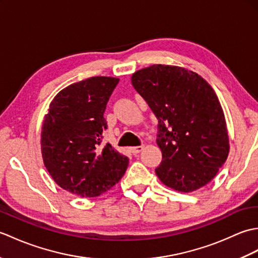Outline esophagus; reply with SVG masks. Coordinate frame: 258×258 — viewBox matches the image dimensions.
Returning <instances> with one entry per match:
<instances>
[{
    "label": "esophagus",
    "mask_w": 258,
    "mask_h": 258,
    "mask_svg": "<svg viewBox=\"0 0 258 258\" xmlns=\"http://www.w3.org/2000/svg\"><path fill=\"white\" fill-rule=\"evenodd\" d=\"M143 147L144 146H133V147H131L130 149V151H131V153H132V154H134V155H136V154H139L140 152H142L143 151Z\"/></svg>",
    "instance_id": "34e87169"
}]
</instances>
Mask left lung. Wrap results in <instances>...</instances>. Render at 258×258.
Here are the masks:
<instances>
[{"instance_id": "obj_1", "label": "left lung", "mask_w": 258, "mask_h": 258, "mask_svg": "<svg viewBox=\"0 0 258 258\" xmlns=\"http://www.w3.org/2000/svg\"><path fill=\"white\" fill-rule=\"evenodd\" d=\"M132 84L158 120V178L184 193L210 183L229 152L225 116L212 86L193 71L162 64L135 72Z\"/></svg>"}]
</instances>
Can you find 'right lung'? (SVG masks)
<instances>
[{"instance_id": "1", "label": "right lung", "mask_w": 258, "mask_h": 258, "mask_svg": "<svg viewBox=\"0 0 258 258\" xmlns=\"http://www.w3.org/2000/svg\"><path fill=\"white\" fill-rule=\"evenodd\" d=\"M118 79L94 76L53 98L42 126L43 162L55 183L81 197H95L122 178L128 158L102 146L106 104Z\"/></svg>"}]
</instances>
